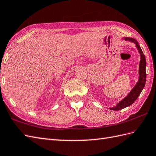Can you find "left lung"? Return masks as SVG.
I'll use <instances>...</instances> for the list:
<instances>
[{"instance_id": "obj_1", "label": "left lung", "mask_w": 156, "mask_h": 156, "mask_svg": "<svg viewBox=\"0 0 156 156\" xmlns=\"http://www.w3.org/2000/svg\"><path fill=\"white\" fill-rule=\"evenodd\" d=\"M125 39L126 41H129L134 43L138 50L140 55V65H139V79H138V82L136 83V84L134 86L133 90L130 91V92L127 95V96H126L123 99H122L121 101H119V103H117V105L116 106L109 108L111 110H115V111L121 110L133 104V103L136 101V99L138 98L140 93L142 92L143 88L145 86L146 80V61L145 56L144 55L140 47L139 44L137 42L136 40L133 38L125 37Z\"/></svg>"}]
</instances>
